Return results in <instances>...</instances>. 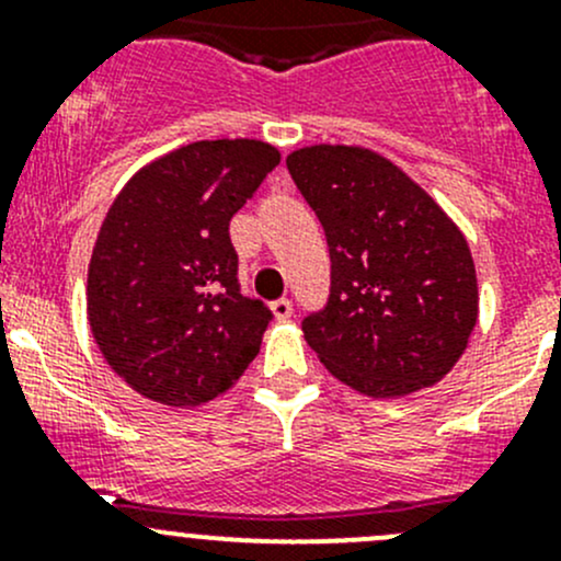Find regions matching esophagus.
I'll return each instance as SVG.
<instances>
[{
  "label": "esophagus",
  "mask_w": 561,
  "mask_h": 561,
  "mask_svg": "<svg viewBox=\"0 0 561 561\" xmlns=\"http://www.w3.org/2000/svg\"><path fill=\"white\" fill-rule=\"evenodd\" d=\"M271 312H274L276 320H290V317H293V301H290V298H276V301L271 304Z\"/></svg>",
  "instance_id": "34e87169"
}]
</instances>
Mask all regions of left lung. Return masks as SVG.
Here are the masks:
<instances>
[{
	"label": "left lung",
	"mask_w": 561,
	"mask_h": 561,
	"mask_svg": "<svg viewBox=\"0 0 561 561\" xmlns=\"http://www.w3.org/2000/svg\"><path fill=\"white\" fill-rule=\"evenodd\" d=\"M287 171L320 219L331 257L325 307L304 317L325 369L375 399L443 380L478 320L461 230L386 157L309 146Z\"/></svg>",
	"instance_id": "8db88e82"
}]
</instances>
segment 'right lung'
<instances>
[{
  "label": "right lung",
  "mask_w": 561,
  "mask_h": 561,
  "mask_svg": "<svg viewBox=\"0 0 561 561\" xmlns=\"http://www.w3.org/2000/svg\"><path fill=\"white\" fill-rule=\"evenodd\" d=\"M276 165L279 151L260 140H197L113 201L89 265V325L146 399L206 404L260 353L274 312L241 293L230 219Z\"/></svg>",
  "instance_id": "1"
}]
</instances>
